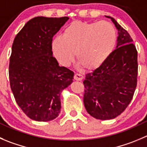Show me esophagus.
Instances as JSON below:
<instances>
[{
	"label": "esophagus",
	"instance_id": "obj_1",
	"mask_svg": "<svg viewBox=\"0 0 147 147\" xmlns=\"http://www.w3.org/2000/svg\"><path fill=\"white\" fill-rule=\"evenodd\" d=\"M84 79V76L80 74H76L74 75V79L76 81H82Z\"/></svg>",
	"mask_w": 147,
	"mask_h": 147
}]
</instances>
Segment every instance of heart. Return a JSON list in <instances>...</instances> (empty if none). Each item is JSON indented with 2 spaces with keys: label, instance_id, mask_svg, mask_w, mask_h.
Wrapping results in <instances>:
<instances>
[{
  "label": "heart",
  "instance_id": "b5f03b06",
  "mask_svg": "<svg viewBox=\"0 0 147 147\" xmlns=\"http://www.w3.org/2000/svg\"><path fill=\"white\" fill-rule=\"evenodd\" d=\"M116 40V29L110 22L74 21L65 28L63 36L54 37L52 49L62 65L72 62L75 50L76 58L85 68L94 69L111 55Z\"/></svg>",
  "mask_w": 147,
  "mask_h": 147
}]
</instances>
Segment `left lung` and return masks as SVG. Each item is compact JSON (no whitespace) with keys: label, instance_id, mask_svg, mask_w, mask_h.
Returning <instances> with one entry per match:
<instances>
[{"label":"left lung","instance_id":"8db88e82","mask_svg":"<svg viewBox=\"0 0 147 147\" xmlns=\"http://www.w3.org/2000/svg\"><path fill=\"white\" fill-rule=\"evenodd\" d=\"M118 30L116 49L92 72L86 74L84 104L92 117L100 120L116 118L131 102L137 84V50L133 40L113 17Z\"/></svg>","mask_w":147,"mask_h":147}]
</instances>
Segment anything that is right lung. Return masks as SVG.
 <instances>
[{
    "instance_id": "add662e5",
    "label": "right lung",
    "mask_w": 147,
    "mask_h": 147,
    "mask_svg": "<svg viewBox=\"0 0 147 147\" xmlns=\"http://www.w3.org/2000/svg\"><path fill=\"white\" fill-rule=\"evenodd\" d=\"M69 19L37 16L16 34L9 63V80L16 103L31 119L50 121L61 111V93L74 73L53 56V37Z\"/></svg>"
}]
</instances>
